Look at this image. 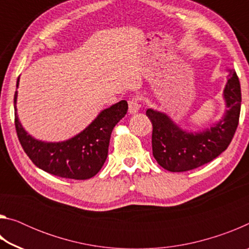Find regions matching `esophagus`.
<instances>
[{
	"label": "esophagus",
	"instance_id": "1",
	"mask_svg": "<svg viewBox=\"0 0 249 249\" xmlns=\"http://www.w3.org/2000/svg\"><path fill=\"white\" fill-rule=\"evenodd\" d=\"M140 107H141V105H140V103H138L137 99H132L128 101V113L129 114H135V113H137Z\"/></svg>",
	"mask_w": 249,
	"mask_h": 249
}]
</instances>
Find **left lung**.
Segmentation results:
<instances>
[{
  "instance_id": "1",
  "label": "left lung",
  "mask_w": 249,
  "mask_h": 249,
  "mask_svg": "<svg viewBox=\"0 0 249 249\" xmlns=\"http://www.w3.org/2000/svg\"><path fill=\"white\" fill-rule=\"evenodd\" d=\"M229 71L223 91L226 111L222 119L200 132L184 130L166 113L148 108L146 115L153 124V155L163 169L182 172L212 161L231 144L241 113V84L235 70Z\"/></svg>"
}]
</instances>
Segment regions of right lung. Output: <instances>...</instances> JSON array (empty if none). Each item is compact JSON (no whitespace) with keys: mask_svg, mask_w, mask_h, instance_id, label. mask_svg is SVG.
<instances>
[{"mask_svg":"<svg viewBox=\"0 0 249 249\" xmlns=\"http://www.w3.org/2000/svg\"><path fill=\"white\" fill-rule=\"evenodd\" d=\"M19 77L16 82L18 88ZM18 91L14 95L15 127L18 140L29 159L50 175L66 179L86 180L101 170L107 157L109 138L114 126L127 113L125 100L103 109L93 122L75 136L64 142H43L24 129L18 115Z\"/></svg>","mask_w":249,"mask_h":249,"instance_id":"right-lung-1","label":"right lung"}]
</instances>
